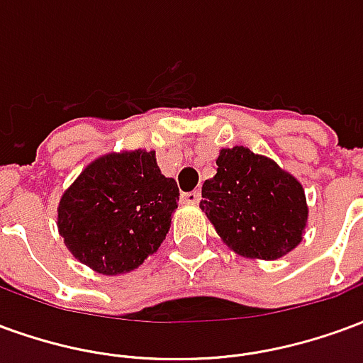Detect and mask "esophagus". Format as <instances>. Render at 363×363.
<instances>
[{"label":"esophagus","mask_w":363,"mask_h":363,"mask_svg":"<svg viewBox=\"0 0 363 363\" xmlns=\"http://www.w3.org/2000/svg\"><path fill=\"white\" fill-rule=\"evenodd\" d=\"M200 198H202L200 190H192V192H184V194H182V200H184L186 204H198Z\"/></svg>","instance_id":"1"}]
</instances>
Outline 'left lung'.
I'll return each instance as SVG.
<instances>
[{"label": "left lung", "instance_id": "obj_1", "mask_svg": "<svg viewBox=\"0 0 363 363\" xmlns=\"http://www.w3.org/2000/svg\"><path fill=\"white\" fill-rule=\"evenodd\" d=\"M200 208L223 243L245 259L276 260L301 243L309 220L303 184L274 159L223 147Z\"/></svg>", "mask_w": 363, "mask_h": 363}]
</instances>
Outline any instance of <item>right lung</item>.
<instances>
[{
    "label": "right lung",
    "instance_id": "add662e5",
    "mask_svg": "<svg viewBox=\"0 0 363 363\" xmlns=\"http://www.w3.org/2000/svg\"><path fill=\"white\" fill-rule=\"evenodd\" d=\"M179 186L155 151H111L91 161L60 198L58 231L67 251L103 276L132 272L165 241Z\"/></svg>",
    "mask_w": 363,
    "mask_h": 363
}]
</instances>
